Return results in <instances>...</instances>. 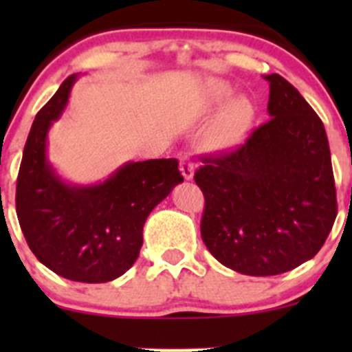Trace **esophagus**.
<instances>
[{
  "instance_id": "obj_1",
  "label": "esophagus",
  "mask_w": 352,
  "mask_h": 352,
  "mask_svg": "<svg viewBox=\"0 0 352 352\" xmlns=\"http://www.w3.org/2000/svg\"><path fill=\"white\" fill-rule=\"evenodd\" d=\"M180 173H182L186 180L194 179V163L190 162L187 156H182V158H180Z\"/></svg>"
}]
</instances>
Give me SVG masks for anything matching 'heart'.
<instances>
[{
    "mask_svg": "<svg viewBox=\"0 0 352 352\" xmlns=\"http://www.w3.org/2000/svg\"><path fill=\"white\" fill-rule=\"evenodd\" d=\"M201 107L208 112L221 109L209 134V143L216 150H226L240 143L254 119L250 100L235 97V88L219 78H209L204 81L201 90Z\"/></svg>",
    "mask_w": 352,
    "mask_h": 352,
    "instance_id": "heart-1",
    "label": "heart"
}]
</instances>
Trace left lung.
<instances>
[{"instance_id":"obj_1","label":"left lung","mask_w":352,"mask_h":352,"mask_svg":"<svg viewBox=\"0 0 352 352\" xmlns=\"http://www.w3.org/2000/svg\"><path fill=\"white\" fill-rule=\"evenodd\" d=\"M271 119L196 172L206 208L201 236L212 257L247 276H276L317 255L337 216L329 140L320 117L279 74Z\"/></svg>"}]
</instances>
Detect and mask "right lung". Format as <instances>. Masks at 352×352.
<instances>
[{"label": "right lung", "mask_w": 352, "mask_h": 352, "mask_svg": "<svg viewBox=\"0 0 352 352\" xmlns=\"http://www.w3.org/2000/svg\"><path fill=\"white\" fill-rule=\"evenodd\" d=\"M78 74H71L35 116L16 180V216L35 257L61 278L107 283L133 267L150 212L184 182L175 158L127 162L97 184L63 179L47 136L63 116Z\"/></svg>", "instance_id": "add662e5"}]
</instances>
